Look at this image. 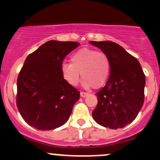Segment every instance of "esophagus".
Instances as JSON below:
<instances>
[{
    "instance_id": "obj_1",
    "label": "esophagus",
    "mask_w": 160,
    "mask_h": 160,
    "mask_svg": "<svg viewBox=\"0 0 160 160\" xmlns=\"http://www.w3.org/2000/svg\"><path fill=\"white\" fill-rule=\"evenodd\" d=\"M88 96V93H87V92H80V96H81V97L84 98V97H86V96Z\"/></svg>"
}]
</instances>
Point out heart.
<instances>
[{"label": "heart", "instance_id": "obj_1", "mask_svg": "<svg viewBox=\"0 0 160 160\" xmlns=\"http://www.w3.org/2000/svg\"><path fill=\"white\" fill-rule=\"evenodd\" d=\"M71 61V64L63 63L61 65L62 76L70 85L77 86L81 75L86 87L100 88L108 80L110 61L104 52L83 48L73 54Z\"/></svg>", "mask_w": 160, "mask_h": 160}]
</instances>
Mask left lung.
Returning <instances> with one entry per match:
<instances>
[{
    "label": "left lung",
    "mask_w": 160,
    "mask_h": 160,
    "mask_svg": "<svg viewBox=\"0 0 160 160\" xmlns=\"http://www.w3.org/2000/svg\"><path fill=\"white\" fill-rule=\"evenodd\" d=\"M89 43L106 53L110 61L106 86L96 93L98 103L92 118L103 127L122 128L136 118L143 106L145 75L138 59L118 44L110 41Z\"/></svg>",
    "instance_id": "obj_1"
}]
</instances>
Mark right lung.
<instances>
[{"label": "right lung", "mask_w": 160, "mask_h": 160, "mask_svg": "<svg viewBox=\"0 0 160 160\" xmlns=\"http://www.w3.org/2000/svg\"><path fill=\"white\" fill-rule=\"evenodd\" d=\"M79 45L51 40L26 58L17 78V106L29 125L49 131L69 119L80 92L64 80L61 65Z\"/></svg>", "instance_id": "right-lung-1"}]
</instances>
